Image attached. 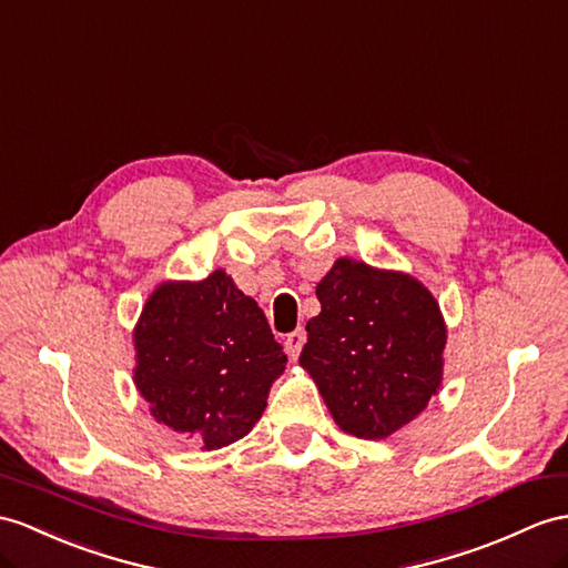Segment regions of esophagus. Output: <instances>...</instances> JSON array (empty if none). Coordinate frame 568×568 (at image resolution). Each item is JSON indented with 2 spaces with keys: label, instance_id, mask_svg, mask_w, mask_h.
Returning <instances> with one entry per match:
<instances>
[{
  "label": "esophagus",
  "instance_id": "obj_1",
  "mask_svg": "<svg viewBox=\"0 0 568 568\" xmlns=\"http://www.w3.org/2000/svg\"><path fill=\"white\" fill-rule=\"evenodd\" d=\"M303 344H306V332H303V329H294L292 335H286L284 349H286V354H288V358H292V362H296V358H298Z\"/></svg>",
  "mask_w": 568,
  "mask_h": 568
}]
</instances>
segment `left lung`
<instances>
[{
	"mask_svg": "<svg viewBox=\"0 0 568 568\" xmlns=\"http://www.w3.org/2000/svg\"><path fill=\"white\" fill-rule=\"evenodd\" d=\"M301 366L342 432L378 440L428 405L444 371L446 325L436 298L407 274L342 257L315 286Z\"/></svg>",
	"mask_w": 568,
	"mask_h": 568,
	"instance_id": "left-lung-1",
	"label": "left lung"
}]
</instances>
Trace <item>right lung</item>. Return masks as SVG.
<instances>
[{
	"instance_id": "obj_1",
	"label": "right lung",
	"mask_w": 568,
	"mask_h": 568,
	"mask_svg": "<svg viewBox=\"0 0 568 568\" xmlns=\"http://www.w3.org/2000/svg\"><path fill=\"white\" fill-rule=\"evenodd\" d=\"M136 390L159 424L204 450L243 438L286 366L257 303L224 270L165 282L134 327Z\"/></svg>"
}]
</instances>
